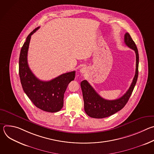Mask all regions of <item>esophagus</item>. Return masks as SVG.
<instances>
[{"instance_id":"esophagus-1","label":"esophagus","mask_w":154,"mask_h":154,"mask_svg":"<svg viewBox=\"0 0 154 154\" xmlns=\"http://www.w3.org/2000/svg\"><path fill=\"white\" fill-rule=\"evenodd\" d=\"M86 71V68H85V67H83V68H82L80 69V72H81V73H85V72Z\"/></svg>"}]
</instances>
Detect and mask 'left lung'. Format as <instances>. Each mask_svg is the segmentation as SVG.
Segmentation results:
<instances>
[{"label":"left lung","mask_w":154,"mask_h":154,"mask_svg":"<svg viewBox=\"0 0 154 154\" xmlns=\"http://www.w3.org/2000/svg\"><path fill=\"white\" fill-rule=\"evenodd\" d=\"M124 42L130 49L134 50L136 54V71L132 83L127 92L120 98L115 100H106L100 97L93 88L86 80H83L81 83L83 97L84 100V109L85 113L93 118H104L111 116L119 112L127 103L138 76L139 54L135 42L128 33L124 35Z\"/></svg>","instance_id":"obj_1"}]
</instances>
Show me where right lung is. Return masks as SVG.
Returning <instances> with one entry per match:
<instances>
[{
  "instance_id": "right-lung-1",
  "label": "right lung",
  "mask_w": 154,
  "mask_h": 154,
  "mask_svg": "<svg viewBox=\"0 0 154 154\" xmlns=\"http://www.w3.org/2000/svg\"><path fill=\"white\" fill-rule=\"evenodd\" d=\"M39 28H36L28 35L21 48L19 77L24 91L33 103L43 111L55 113L63 108L64 92L68 84L74 80L75 72L63 74L50 81H42L36 77L29 66L27 53L31 36Z\"/></svg>"
}]
</instances>
